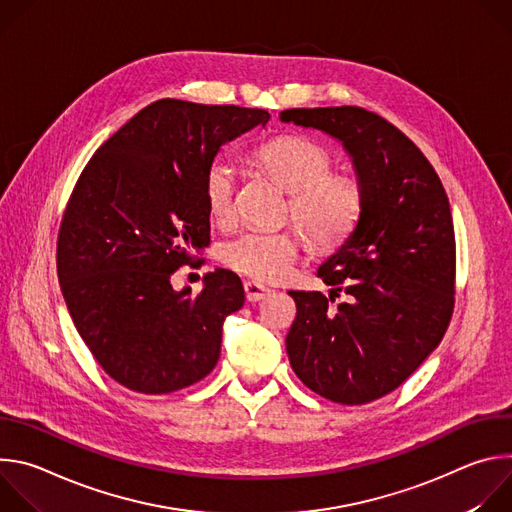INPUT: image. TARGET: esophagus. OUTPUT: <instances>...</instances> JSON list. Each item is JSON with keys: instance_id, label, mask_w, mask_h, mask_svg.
<instances>
[{"instance_id": "esophagus-1", "label": "esophagus", "mask_w": 512, "mask_h": 512, "mask_svg": "<svg viewBox=\"0 0 512 512\" xmlns=\"http://www.w3.org/2000/svg\"><path fill=\"white\" fill-rule=\"evenodd\" d=\"M271 294V289L257 283V281H245V296L249 302H261Z\"/></svg>"}]
</instances>
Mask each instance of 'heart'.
Masks as SVG:
<instances>
[{"label": "heart", "instance_id": "obj_1", "mask_svg": "<svg viewBox=\"0 0 512 512\" xmlns=\"http://www.w3.org/2000/svg\"><path fill=\"white\" fill-rule=\"evenodd\" d=\"M257 164L289 190L287 216L304 229L318 249L342 245L358 227L364 188L346 172H334L332 156L302 135H279L255 152ZM237 168L231 158L216 156L204 172V200L216 223L235 221ZM304 237L298 229L247 231L225 243L227 267L257 281H279L298 261Z\"/></svg>", "mask_w": 512, "mask_h": 512}]
</instances>
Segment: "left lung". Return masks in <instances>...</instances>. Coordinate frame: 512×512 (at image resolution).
I'll return each mask as SVG.
<instances>
[{"instance_id": "8db88e82", "label": "left lung", "mask_w": 512, "mask_h": 512, "mask_svg": "<svg viewBox=\"0 0 512 512\" xmlns=\"http://www.w3.org/2000/svg\"><path fill=\"white\" fill-rule=\"evenodd\" d=\"M279 117L340 139L364 188L358 227L318 269L334 285L330 296L289 291L298 308L285 340L289 364L324 399L371 403L403 385L450 326V200L417 145L373 111L344 105L285 109ZM340 290L349 298L335 305Z\"/></svg>"}]
</instances>
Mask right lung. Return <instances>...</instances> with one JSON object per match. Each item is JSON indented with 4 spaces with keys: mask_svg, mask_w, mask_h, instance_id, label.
Returning a JSON list of instances; mask_svg holds the SVG:
<instances>
[{
    "mask_svg": "<svg viewBox=\"0 0 512 512\" xmlns=\"http://www.w3.org/2000/svg\"><path fill=\"white\" fill-rule=\"evenodd\" d=\"M267 121L265 109L156 101L101 145L72 188L58 281L81 338L119 385L166 395L216 367L223 322L245 302L239 275L214 269L196 296L170 279L210 243L208 162Z\"/></svg>",
    "mask_w": 512,
    "mask_h": 512,
    "instance_id": "right-lung-1",
    "label": "right lung"
}]
</instances>
